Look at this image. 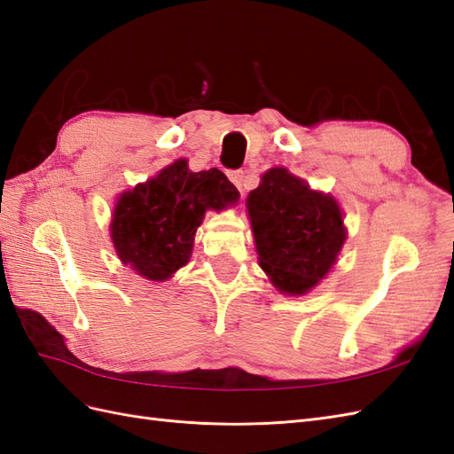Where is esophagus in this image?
<instances>
[{
	"instance_id": "1",
	"label": "esophagus",
	"mask_w": 454,
	"mask_h": 454,
	"mask_svg": "<svg viewBox=\"0 0 454 454\" xmlns=\"http://www.w3.org/2000/svg\"><path fill=\"white\" fill-rule=\"evenodd\" d=\"M228 178L239 192H243V185H246V184H243V182H246V172H243V170H228Z\"/></svg>"
}]
</instances>
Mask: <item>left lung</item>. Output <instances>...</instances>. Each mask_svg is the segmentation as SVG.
Masks as SVG:
<instances>
[{
	"mask_svg": "<svg viewBox=\"0 0 454 454\" xmlns=\"http://www.w3.org/2000/svg\"><path fill=\"white\" fill-rule=\"evenodd\" d=\"M259 262L284 294L301 295L332 269L347 238L338 201L286 168H270L247 197Z\"/></svg>",
	"mask_w": 454,
	"mask_h": 454,
	"instance_id": "left-lung-1",
	"label": "left lung"
}]
</instances>
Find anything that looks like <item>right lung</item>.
I'll list each match as a JSON object with an SVG mask.
<instances>
[{
	"label": "right lung",
	"instance_id": "right-lung-1",
	"mask_svg": "<svg viewBox=\"0 0 454 454\" xmlns=\"http://www.w3.org/2000/svg\"><path fill=\"white\" fill-rule=\"evenodd\" d=\"M238 200L239 192L224 172H192L180 159L121 195L111 223L114 249L147 280H167L190 261L207 208L218 211Z\"/></svg>",
	"mask_w": 454,
	"mask_h": 454
}]
</instances>
